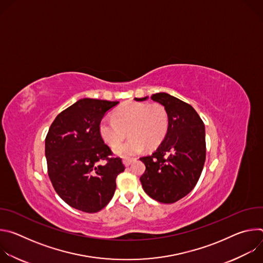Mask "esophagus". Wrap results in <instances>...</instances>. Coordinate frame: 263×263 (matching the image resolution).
<instances>
[{
	"instance_id": "esophagus-1",
	"label": "esophagus",
	"mask_w": 263,
	"mask_h": 263,
	"mask_svg": "<svg viewBox=\"0 0 263 263\" xmlns=\"http://www.w3.org/2000/svg\"><path fill=\"white\" fill-rule=\"evenodd\" d=\"M134 160H135L134 158H124L123 163L125 164V166H129L132 163V161H134Z\"/></svg>"
}]
</instances>
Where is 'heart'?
<instances>
[{"label":"heart","mask_w":263,"mask_h":263,"mask_svg":"<svg viewBox=\"0 0 263 263\" xmlns=\"http://www.w3.org/2000/svg\"><path fill=\"white\" fill-rule=\"evenodd\" d=\"M167 110L160 103L129 102L114 112V120L100 123V134L110 146L118 145L128 134L130 138L116 147V153L130 157L140 153L144 146L156 147L168 130Z\"/></svg>","instance_id":"heart-1"}]
</instances>
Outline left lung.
<instances>
[{"label": "left lung", "mask_w": 263, "mask_h": 263, "mask_svg": "<svg viewBox=\"0 0 263 263\" xmlns=\"http://www.w3.org/2000/svg\"><path fill=\"white\" fill-rule=\"evenodd\" d=\"M151 99L165 107L170 123L156 151L140 158L145 165L140 182L147 196L171 204L189 195L200 179L206 159L205 126L192 105L165 92Z\"/></svg>", "instance_id": "8db88e82"}]
</instances>
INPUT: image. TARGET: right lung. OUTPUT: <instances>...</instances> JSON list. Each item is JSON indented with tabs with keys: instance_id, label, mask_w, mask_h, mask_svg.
Wrapping results in <instances>:
<instances>
[{
	"instance_id": "add662e5",
	"label": "right lung",
	"mask_w": 263,
	"mask_h": 263,
	"mask_svg": "<svg viewBox=\"0 0 263 263\" xmlns=\"http://www.w3.org/2000/svg\"><path fill=\"white\" fill-rule=\"evenodd\" d=\"M81 99L56 117L46 137L48 175L55 192L70 207L87 213L102 210L125 171L122 158L112 157L100 134L106 112L118 105Z\"/></svg>"
}]
</instances>
